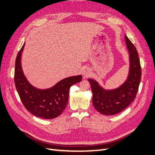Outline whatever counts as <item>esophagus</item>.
Wrapping results in <instances>:
<instances>
[{
	"label": "esophagus",
	"mask_w": 155,
	"mask_h": 155,
	"mask_svg": "<svg viewBox=\"0 0 155 155\" xmlns=\"http://www.w3.org/2000/svg\"><path fill=\"white\" fill-rule=\"evenodd\" d=\"M83 74L85 75V76H89V74H90V72H89V70L88 69H86L85 71H84L83 72Z\"/></svg>",
	"instance_id": "1"
}]
</instances>
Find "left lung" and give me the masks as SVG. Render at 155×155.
<instances>
[{"label": "left lung", "instance_id": "left-lung-1", "mask_svg": "<svg viewBox=\"0 0 155 155\" xmlns=\"http://www.w3.org/2000/svg\"><path fill=\"white\" fill-rule=\"evenodd\" d=\"M125 39L129 55V71L122 85L114 89H105L94 79H88L93 94V106L104 115H114L124 110L134 101L138 91L142 76L138 54L125 35Z\"/></svg>", "mask_w": 155, "mask_h": 155}]
</instances>
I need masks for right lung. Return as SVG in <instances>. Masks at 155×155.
I'll return each instance as SVG.
<instances>
[{"label":"right lung","mask_w":155,"mask_h":155,"mask_svg":"<svg viewBox=\"0 0 155 155\" xmlns=\"http://www.w3.org/2000/svg\"><path fill=\"white\" fill-rule=\"evenodd\" d=\"M25 44L18 51L15 60V81L17 91L28 111L43 119H53L61 114L66 108L72 85L82 80L81 75L62 79L49 88H37L27 80L21 66V55Z\"/></svg>","instance_id":"obj_1"}]
</instances>
